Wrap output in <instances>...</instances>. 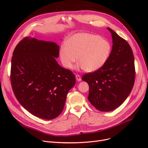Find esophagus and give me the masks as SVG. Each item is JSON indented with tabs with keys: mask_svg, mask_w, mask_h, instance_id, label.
<instances>
[{
	"mask_svg": "<svg viewBox=\"0 0 148 148\" xmlns=\"http://www.w3.org/2000/svg\"><path fill=\"white\" fill-rule=\"evenodd\" d=\"M75 79H76V80H77V81H78V82H80V81L82 80L81 77H80V75H79V74H76V75H75Z\"/></svg>",
	"mask_w": 148,
	"mask_h": 148,
	"instance_id": "esophagus-1",
	"label": "esophagus"
}]
</instances>
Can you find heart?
I'll use <instances>...</instances> for the list:
<instances>
[{
  "label": "heart",
  "instance_id": "heart-1",
  "mask_svg": "<svg viewBox=\"0 0 148 148\" xmlns=\"http://www.w3.org/2000/svg\"><path fill=\"white\" fill-rule=\"evenodd\" d=\"M62 44L60 59L67 69L73 68L78 58L80 67L84 71H98L106 63L111 53V44L98 35L89 33L77 34Z\"/></svg>",
  "mask_w": 148,
  "mask_h": 148
}]
</instances>
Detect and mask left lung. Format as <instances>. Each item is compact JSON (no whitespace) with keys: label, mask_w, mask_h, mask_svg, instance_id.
Wrapping results in <instances>:
<instances>
[{"label":"left lung","mask_w":148,"mask_h":148,"mask_svg":"<svg viewBox=\"0 0 148 148\" xmlns=\"http://www.w3.org/2000/svg\"><path fill=\"white\" fill-rule=\"evenodd\" d=\"M113 47L104 65L98 71L85 74L82 80L89 86L88 99L97 110L109 112L120 106L133 88L134 58L128 42L112 29Z\"/></svg>","instance_id":"1"}]
</instances>
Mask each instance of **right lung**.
<instances>
[{
    "instance_id": "1",
    "label": "right lung",
    "mask_w": 148,
    "mask_h": 148,
    "mask_svg": "<svg viewBox=\"0 0 148 148\" xmlns=\"http://www.w3.org/2000/svg\"><path fill=\"white\" fill-rule=\"evenodd\" d=\"M11 60V83L20 104L38 118L53 119L64 109L74 74L56 60L59 46L25 37L15 47Z\"/></svg>"
}]
</instances>
